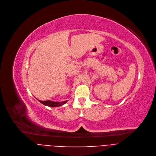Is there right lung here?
<instances>
[{
	"mask_svg": "<svg viewBox=\"0 0 156 156\" xmlns=\"http://www.w3.org/2000/svg\"><path fill=\"white\" fill-rule=\"evenodd\" d=\"M39 101L41 103H42L43 105H46V106H49V107H60V106L64 105L66 101H62V102H55V101H49V100H47V101H41V100H39Z\"/></svg>",
	"mask_w": 156,
	"mask_h": 156,
	"instance_id": "add662e5",
	"label": "right lung"
}]
</instances>
